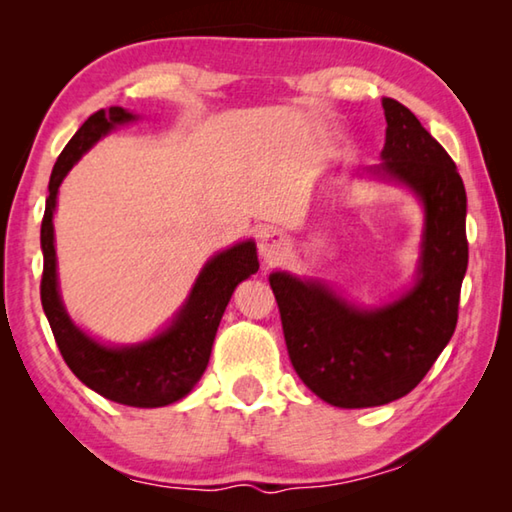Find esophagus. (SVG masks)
Here are the masks:
<instances>
[{
	"label": "esophagus",
	"instance_id": "esophagus-1",
	"mask_svg": "<svg viewBox=\"0 0 512 512\" xmlns=\"http://www.w3.org/2000/svg\"><path fill=\"white\" fill-rule=\"evenodd\" d=\"M284 250H287V241H284L280 232H264V235L259 237V255L264 257V262H280Z\"/></svg>",
	"mask_w": 512,
	"mask_h": 512
}]
</instances>
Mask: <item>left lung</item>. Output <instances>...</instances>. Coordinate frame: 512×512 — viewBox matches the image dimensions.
Returning a JSON list of instances; mask_svg holds the SVG:
<instances>
[{"label": "left lung", "mask_w": 512, "mask_h": 512, "mask_svg": "<svg viewBox=\"0 0 512 512\" xmlns=\"http://www.w3.org/2000/svg\"><path fill=\"white\" fill-rule=\"evenodd\" d=\"M386 115L384 162L368 169L411 189L424 207L415 287L400 300L359 309L318 280L268 277L298 377L320 400L366 409L400 400L427 375L452 339L467 271V196L454 160L395 99Z\"/></svg>", "instance_id": "8db88e82"}]
</instances>
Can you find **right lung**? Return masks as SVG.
Masks as SVG:
<instances>
[{
	"instance_id": "obj_1",
	"label": "right lung",
	"mask_w": 512,
	"mask_h": 512,
	"mask_svg": "<svg viewBox=\"0 0 512 512\" xmlns=\"http://www.w3.org/2000/svg\"><path fill=\"white\" fill-rule=\"evenodd\" d=\"M133 119V112L119 106L94 112L58 155L49 178V196L40 228L42 257H45L40 300L60 354L69 370L85 386L117 404L155 409V406L183 400L201 379L232 291L241 280L257 273L259 262L255 241H241V244L214 255L203 266L192 293L183 309L171 320V325L144 343L108 348V345L90 339L72 323L63 300H60L56 277L54 210L58 187L67 171L81 160V155L94 142H99L117 124H126Z\"/></svg>"
}]
</instances>
